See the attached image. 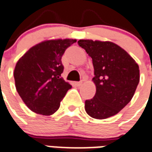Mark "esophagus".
Masks as SVG:
<instances>
[{
  "mask_svg": "<svg viewBox=\"0 0 152 152\" xmlns=\"http://www.w3.org/2000/svg\"><path fill=\"white\" fill-rule=\"evenodd\" d=\"M82 84H83V82H82V81H81V82H76V83H75V85H76L77 87H80Z\"/></svg>",
  "mask_w": 152,
  "mask_h": 152,
  "instance_id": "1",
  "label": "esophagus"
}]
</instances>
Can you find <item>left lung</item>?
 I'll return each instance as SVG.
<instances>
[{"mask_svg":"<svg viewBox=\"0 0 152 152\" xmlns=\"http://www.w3.org/2000/svg\"><path fill=\"white\" fill-rule=\"evenodd\" d=\"M78 45L92 59L96 95L85 101L90 117L106 119L128 104L139 83V67L133 57L110 41L80 39Z\"/></svg>","mask_w":152,"mask_h":152,"instance_id":"8db88e82","label":"left lung"}]
</instances>
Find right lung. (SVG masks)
I'll return each mask as SVG.
<instances>
[{
  "instance_id": "1",
  "label": "right lung",
  "mask_w": 152,
  "mask_h": 152,
  "mask_svg": "<svg viewBox=\"0 0 152 152\" xmlns=\"http://www.w3.org/2000/svg\"><path fill=\"white\" fill-rule=\"evenodd\" d=\"M77 42L56 39L35 44L20 57L14 71L15 87L27 108L35 113L50 116L56 113L72 86L61 77V56Z\"/></svg>"
}]
</instances>
